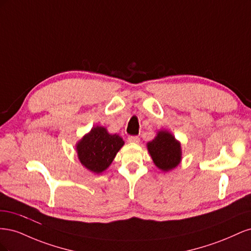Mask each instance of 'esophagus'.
Returning <instances> with one entry per match:
<instances>
[{
	"label": "esophagus",
	"instance_id": "1",
	"mask_svg": "<svg viewBox=\"0 0 251 251\" xmlns=\"http://www.w3.org/2000/svg\"><path fill=\"white\" fill-rule=\"evenodd\" d=\"M139 137L138 136H130V137L127 138V141L131 142V143H138L139 142Z\"/></svg>",
	"mask_w": 251,
	"mask_h": 251
}]
</instances>
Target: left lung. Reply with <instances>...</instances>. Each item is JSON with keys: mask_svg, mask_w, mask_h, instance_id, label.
Here are the masks:
<instances>
[{"mask_svg": "<svg viewBox=\"0 0 251 251\" xmlns=\"http://www.w3.org/2000/svg\"><path fill=\"white\" fill-rule=\"evenodd\" d=\"M154 164L162 172H170L180 164L182 149L179 140L168 130L158 131L155 138L147 143Z\"/></svg>", "mask_w": 251, "mask_h": 251, "instance_id": "8db88e82", "label": "left lung"}]
</instances>
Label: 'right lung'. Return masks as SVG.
<instances>
[{"label": "right lung", "instance_id": "1", "mask_svg": "<svg viewBox=\"0 0 251 251\" xmlns=\"http://www.w3.org/2000/svg\"><path fill=\"white\" fill-rule=\"evenodd\" d=\"M124 144L118 134H110L104 126H96L76 143L75 149L82 166L94 174H101L111 165Z\"/></svg>", "mask_w": 251, "mask_h": 251}]
</instances>
